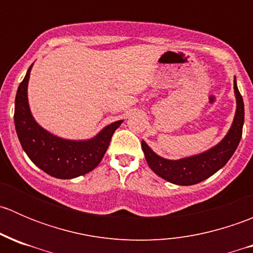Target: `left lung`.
I'll return each mask as SVG.
<instances>
[{
  "mask_svg": "<svg viewBox=\"0 0 253 253\" xmlns=\"http://www.w3.org/2000/svg\"><path fill=\"white\" fill-rule=\"evenodd\" d=\"M234 93L236 98V111L234 121L228 133L218 144L192 157L170 160L158 155L150 149L147 143L142 141L143 153L150 169L164 180L180 186L196 185L220 170L233 157L242 136L245 109L244 100L237 89L236 78H234Z\"/></svg>",
  "mask_w": 253,
  "mask_h": 253,
  "instance_id": "1",
  "label": "left lung"
}]
</instances>
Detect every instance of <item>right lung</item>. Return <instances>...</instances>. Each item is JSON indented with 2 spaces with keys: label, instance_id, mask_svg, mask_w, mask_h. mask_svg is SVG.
Listing matches in <instances>:
<instances>
[{
  "label": "right lung",
  "instance_id": "right-lung-1",
  "mask_svg": "<svg viewBox=\"0 0 253 253\" xmlns=\"http://www.w3.org/2000/svg\"><path fill=\"white\" fill-rule=\"evenodd\" d=\"M32 67L33 65L18 86L14 103V125L23 150L38 168L56 178H75L91 171L101 162L112 134L124 121L112 122L93 138L82 141L50 133L35 121L28 103Z\"/></svg>",
  "mask_w": 253,
  "mask_h": 253
}]
</instances>
